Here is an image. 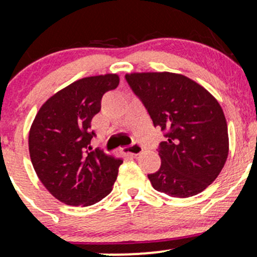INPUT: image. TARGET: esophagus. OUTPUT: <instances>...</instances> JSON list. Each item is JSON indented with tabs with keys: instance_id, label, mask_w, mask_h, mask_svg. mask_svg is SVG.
<instances>
[{
	"instance_id": "esophagus-1",
	"label": "esophagus",
	"mask_w": 257,
	"mask_h": 257,
	"mask_svg": "<svg viewBox=\"0 0 257 257\" xmlns=\"http://www.w3.org/2000/svg\"><path fill=\"white\" fill-rule=\"evenodd\" d=\"M123 151H124L125 153H129V155L132 156H139L143 153V147H141L139 144H134V145L126 147V149H123Z\"/></svg>"
}]
</instances>
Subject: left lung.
<instances>
[{
    "mask_svg": "<svg viewBox=\"0 0 257 257\" xmlns=\"http://www.w3.org/2000/svg\"><path fill=\"white\" fill-rule=\"evenodd\" d=\"M125 79L153 125L166 132L167 140L159 145L161 168L149 174L153 188L178 198L204 191L228 156L227 122L217 100L180 73L133 72Z\"/></svg>",
    "mask_w": 257,
    "mask_h": 257,
    "instance_id": "8db88e82",
    "label": "left lung"
}]
</instances>
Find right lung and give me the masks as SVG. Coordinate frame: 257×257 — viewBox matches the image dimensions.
Wrapping results in <instances>:
<instances>
[{
    "instance_id": "1",
    "label": "right lung",
    "mask_w": 257,
    "mask_h": 257,
    "mask_svg": "<svg viewBox=\"0 0 257 257\" xmlns=\"http://www.w3.org/2000/svg\"><path fill=\"white\" fill-rule=\"evenodd\" d=\"M118 84L117 73L78 79L47 100L32 122V166L48 192L65 204L93 205L112 191L123 161L88 149L91 118L101 108L102 95Z\"/></svg>"
}]
</instances>
